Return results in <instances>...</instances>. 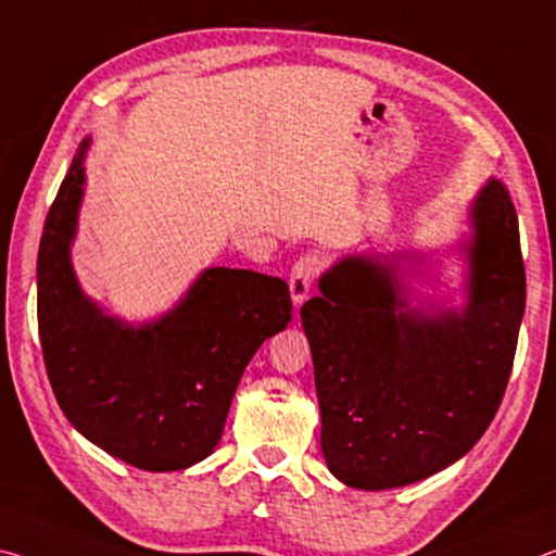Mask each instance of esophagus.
<instances>
[{
  "label": "esophagus",
  "mask_w": 556,
  "mask_h": 556,
  "mask_svg": "<svg viewBox=\"0 0 556 556\" xmlns=\"http://www.w3.org/2000/svg\"><path fill=\"white\" fill-rule=\"evenodd\" d=\"M317 273H320V258L317 256H303L300 261H295V266L290 268V298H293V305L300 307L311 295V288L315 283Z\"/></svg>",
  "instance_id": "obj_1"
}]
</instances>
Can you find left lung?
Listing matches in <instances>:
<instances>
[{
    "label": "left lung",
    "instance_id": "obj_1",
    "mask_svg": "<svg viewBox=\"0 0 556 556\" xmlns=\"http://www.w3.org/2000/svg\"><path fill=\"white\" fill-rule=\"evenodd\" d=\"M463 307L416 298L399 261L352 253L300 307L327 468L357 490L418 483L466 456L503 402L525 315L517 212L488 179L468 208ZM417 300V305L410 303Z\"/></svg>",
    "mask_w": 556,
    "mask_h": 556
}]
</instances>
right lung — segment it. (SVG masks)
<instances>
[{
    "mask_svg": "<svg viewBox=\"0 0 556 556\" xmlns=\"http://www.w3.org/2000/svg\"><path fill=\"white\" fill-rule=\"evenodd\" d=\"M80 142L49 208L36 263L43 364L73 429L113 458L152 472L212 456L245 364L286 330V280L243 268H206L169 313L150 323L108 315L71 263L86 187Z\"/></svg>",
    "mask_w": 556,
    "mask_h": 556,
    "instance_id": "add662e5",
    "label": "right lung"
}]
</instances>
